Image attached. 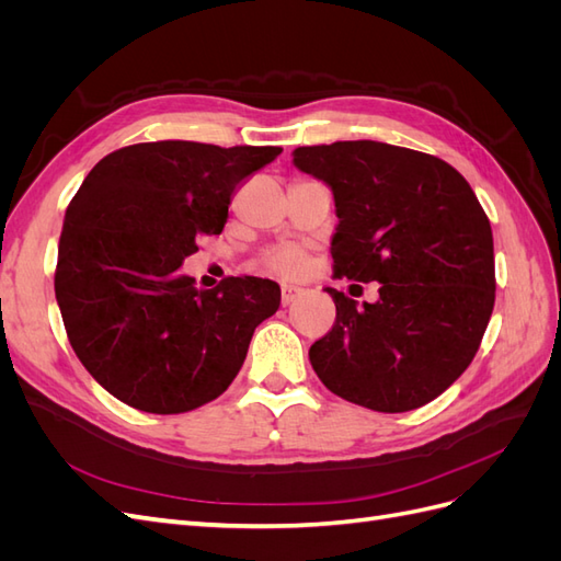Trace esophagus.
<instances>
[{
	"label": "esophagus",
	"mask_w": 561,
	"mask_h": 561,
	"mask_svg": "<svg viewBox=\"0 0 561 561\" xmlns=\"http://www.w3.org/2000/svg\"><path fill=\"white\" fill-rule=\"evenodd\" d=\"M299 295H301V287L283 285V287H280V301H283V307H287V304H293Z\"/></svg>",
	"instance_id": "1"
}]
</instances>
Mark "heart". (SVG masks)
<instances>
[{"instance_id": "b5f03b06", "label": "heart", "mask_w": 561, "mask_h": 561, "mask_svg": "<svg viewBox=\"0 0 561 561\" xmlns=\"http://www.w3.org/2000/svg\"><path fill=\"white\" fill-rule=\"evenodd\" d=\"M262 266L266 271H274V274L287 276V278H295L299 276L304 268H307V254H304L299 248H278L274 252H268L266 257L262 260Z\"/></svg>"}]
</instances>
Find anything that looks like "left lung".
<instances>
[{"mask_svg": "<svg viewBox=\"0 0 561 561\" xmlns=\"http://www.w3.org/2000/svg\"><path fill=\"white\" fill-rule=\"evenodd\" d=\"M293 161L332 186L334 276L381 283L363 307L328 287L336 318L309 351L318 379L386 414L435 400L494 311V236L478 196L447 161L375 140L297 147Z\"/></svg>", "mask_w": 561, "mask_h": 561, "instance_id": "left-lung-1", "label": "left lung"}]
</instances>
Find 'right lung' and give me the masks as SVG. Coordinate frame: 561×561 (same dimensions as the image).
Masks as SVG:
<instances>
[{"instance_id": "obj_1", "label": "right lung", "mask_w": 561, "mask_h": 561, "mask_svg": "<svg viewBox=\"0 0 561 561\" xmlns=\"http://www.w3.org/2000/svg\"><path fill=\"white\" fill-rule=\"evenodd\" d=\"M280 147L140 142L100 159L65 213L56 299L81 365L116 400L182 414L239 375L280 287L229 276L198 290L182 276L201 236L222 233L231 196Z\"/></svg>"}]
</instances>
